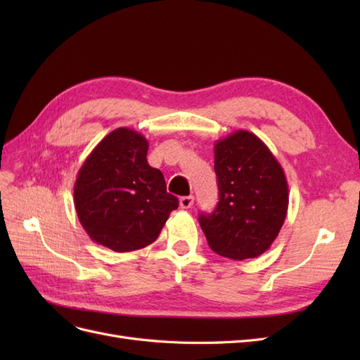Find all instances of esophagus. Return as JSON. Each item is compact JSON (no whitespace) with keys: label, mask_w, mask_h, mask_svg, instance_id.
<instances>
[{"label":"esophagus","mask_w":360,"mask_h":360,"mask_svg":"<svg viewBox=\"0 0 360 360\" xmlns=\"http://www.w3.org/2000/svg\"><path fill=\"white\" fill-rule=\"evenodd\" d=\"M180 205H181V209H191V207L193 205L192 195H189V197H181L180 198Z\"/></svg>","instance_id":"obj_1"}]
</instances>
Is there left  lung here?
<instances>
[{"label":"left lung","mask_w":360,"mask_h":360,"mask_svg":"<svg viewBox=\"0 0 360 360\" xmlns=\"http://www.w3.org/2000/svg\"><path fill=\"white\" fill-rule=\"evenodd\" d=\"M214 172L219 201L214 212L200 214L207 243L231 259L259 257L287 217L284 169L257 135L236 130L214 144Z\"/></svg>","instance_id":"8db88e82"}]
</instances>
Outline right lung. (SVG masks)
Here are the masks:
<instances>
[{"label": "right lung", "mask_w": 360, "mask_h": 360, "mask_svg": "<svg viewBox=\"0 0 360 360\" xmlns=\"http://www.w3.org/2000/svg\"><path fill=\"white\" fill-rule=\"evenodd\" d=\"M148 141L135 130L108 134L82 163L75 209L93 242L115 252L146 248L159 237L179 200L147 162Z\"/></svg>", "instance_id": "add662e5"}]
</instances>
